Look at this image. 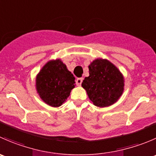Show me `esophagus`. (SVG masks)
I'll return each mask as SVG.
<instances>
[{
	"label": "esophagus",
	"mask_w": 156,
	"mask_h": 156,
	"mask_svg": "<svg viewBox=\"0 0 156 156\" xmlns=\"http://www.w3.org/2000/svg\"><path fill=\"white\" fill-rule=\"evenodd\" d=\"M83 81V78H78L76 79V84L77 86H81V83Z\"/></svg>",
	"instance_id": "1"
}]
</instances>
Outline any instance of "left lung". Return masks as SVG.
<instances>
[{
    "label": "left lung",
    "mask_w": 156,
    "mask_h": 156,
    "mask_svg": "<svg viewBox=\"0 0 156 156\" xmlns=\"http://www.w3.org/2000/svg\"><path fill=\"white\" fill-rule=\"evenodd\" d=\"M89 74L81 85L95 106L106 107L119 100L124 90V78L112 63L95 59L89 66Z\"/></svg>",
    "instance_id": "obj_1"
}]
</instances>
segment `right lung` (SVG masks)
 I'll use <instances>...</instances> for the list:
<instances>
[{"label":"right lung","mask_w":156,"mask_h":156,"mask_svg":"<svg viewBox=\"0 0 156 156\" xmlns=\"http://www.w3.org/2000/svg\"><path fill=\"white\" fill-rule=\"evenodd\" d=\"M75 84V77L60 59L48 62L36 78V88L41 98L53 107L64 103Z\"/></svg>","instance_id":"obj_1"}]
</instances>
